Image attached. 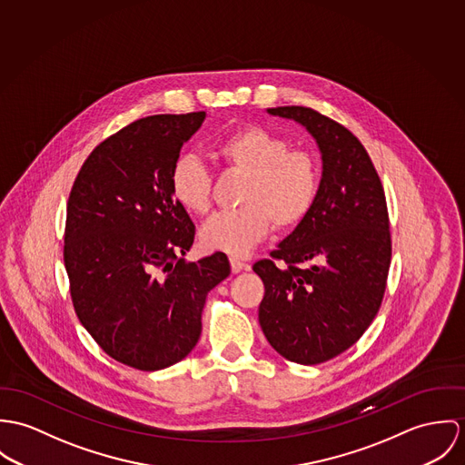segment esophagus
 <instances>
[{
  "mask_svg": "<svg viewBox=\"0 0 465 465\" xmlns=\"http://www.w3.org/2000/svg\"><path fill=\"white\" fill-rule=\"evenodd\" d=\"M230 265H232V272H241V271L250 269V265L239 258H230Z\"/></svg>",
  "mask_w": 465,
  "mask_h": 465,
  "instance_id": "esophagus-1",
  "label": "esophagus"
}]
</instances>
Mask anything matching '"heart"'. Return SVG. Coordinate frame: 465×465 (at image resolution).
<instances>
[{"label": "heart", "mask_w": 465, "mask_h": 465, "mask_svg": "<svg viewBox=\"0 0 465 465\" xmlns=\"http://www.w3.org/2000/svg\"><path fill=\"white\" fill-rule=\"evenodd\" d=\"M215 156L232 173L246 176L239 205L208 219L200 242L208 252L233 257L250 253L269 233L292 230L307 219L317 202L321 171L307 150H289V143L258 124H244L224 135ZM174 202L191 213L203 215L212 205V178L202 160L180 156L169 176Z\"/></svg>", "instance_id": "1"}]
</instances>
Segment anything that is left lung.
I'll return each mask as SVG.
<instances>
[{
	"mask_svg": "<svg viewBox=\"0 0 465 465\" xmlns=\"http://www.w3.org/2000/svg\"><path fill=\"white\" fill-rule=\"evenodd\" d=\"M267 114L305 126L321 152L317 202L272 260L253 271L265 294L258 322L287 361L313 365L351 348L378 313L391 265L385 193L361 141L307 106Z\"/></svg>",
	"mask_w": 465,
	"mask_h": 465,
	"instance_id": "left-lung-1",
	"label": "left lung"
}]
</instances>
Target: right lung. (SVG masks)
<instances>
[{"instance_id": "obj_1", "label": "right lung", "mask_w": 465, "mask_h": 465, "mask_svg": "<svg viewBox=\"0 0 465 465\" xmlns=\"http://www.w3.org/2000/svg\"><path fill=\"white\" fill-rule=\"evenodd\" d=\"M205 117L162 114L124 126L94 148L69 194L64 263L76 315L108 357L141 371L193 351L207 294L230 274L224 253L183 258L194 223L169 189Z\"/></svg>"}]
</instances>
